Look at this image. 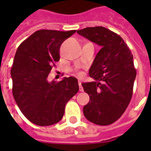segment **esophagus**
Instances as JSON below:
<instances>
[{
  "label": "esophagus",
  "mask_w": 151,
  "mask_h": 151,
  "mask_svg": "<svg viewBox=\"0 0 151 151\" xmlns=\"http://www.w3.org/2000/svg\"><path fill=\"white\" fill-rule=\"evenodd\" d=\"M78 85H79V91H83V88L82 86V82L81 81H78Z\"/></svg>",
  "instance_id": "1"
}]
</instances>
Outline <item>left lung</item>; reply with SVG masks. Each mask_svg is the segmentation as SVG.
<instances>
[{
	"mask_svg": "<svg viewBox=\"0 0 151 151\" xmlns=\"http://www.w3.org/2000/svg\"><path fill=\"white\" fill-rule=\"evenodd\" d=\"M77 33L101 47L89 69L95 81L82 84L90 97L84 115L97 125H110L123 114L132 96L133 55L120 36L106 28L88 27Z\"/></svg>",
	"mask_w": 151,
	"mask_h": 151,
	"instance_id": "left-lung-1",
	"label": "left lung"
}]
</instances>
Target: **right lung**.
Here are the masks:
<instances>
[{
  "instance_id": "obj_1",
  "label": "right lung",
  "mask_w": 151,
  "mask_h": 151,
  "mask_svg": "<svg viewBox=\"0 0 151 151\" xmlns=\"http://www.w3.org/2000/svg\"><path fill=\"white\" fill-rule=\"evenodd\" d=\"M76 30L36 31L19 46L10 71L13 95L20 111L31 122L48 126L62 119L66 103L78 91V80L64 77L48 82L60 48Z\"/></svg>"
}]
</instances>
